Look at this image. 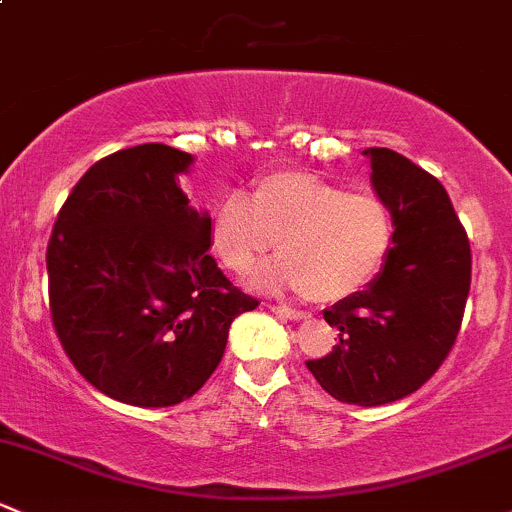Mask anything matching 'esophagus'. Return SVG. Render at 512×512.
<instances>
[{
  "instance_id": "esophagus-1",
  "label": "esophagus",
  "mask_w": 512,
  "mask_h": 512,
  "mask_svg": "<svg viewBox=\"0 0 512 512\" xmlns=\"http://www.w3.org/2000/svg\"><path fill=\"white\" fill-rule=\"evenodd\" d=\"M268 310H271V312H276L278 317H285V320H302V317H305V312H300V310H293V307L278 305V302H268Z\"/></svg>"
}]
</instances>
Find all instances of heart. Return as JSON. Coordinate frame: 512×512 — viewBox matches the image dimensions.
Returning <instances> with one entry per match:
<instances>
[{
	"label": "heart",
	"instance_id": "obj_1",
	"mask_svg": "<svg viewBox=\"0 0 512 512\" xmlns=\"http://www.w3.org/2000/svg\"><path fill=\"white\" fill-rule=\"evenodd\" d=\"M212 246L227 268L246 276L276 244L263 273L273 285L302 288L315 302L354 295L386 266L395 239L390 207L373 192H346L302 170L256 180L251 197L227 192L212 210Z\"/></svg>",
	"mask_w": 512,
	"mask_h": 512
}]
</instances>
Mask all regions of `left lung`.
Returning <instances> with one entry per match:
<instances>
[{"label": "left lung", "instance_id": "8db88e82", "mask_svg": "<svg viewBox=\"0 0 512 512\" xmlns=\"http://www.w3.org/2000/svg\"><path fill=\"white\" fill-rule=\"evenodd\" d=\"M364 156L393 214V249L366 290L324 310L339 344L305 364L332 398L373 408L425 386L452 351L469 298L471 246L434 175L390 148Z\"/></svg>", "mask_w": 512, "mask_h": 512}]
</instances>
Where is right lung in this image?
I'll return each instance as SVG.
<instances>
[{
	"instance_id": "add662e5",
	"label": "right lung",
	"mask_w": 512,
	"mask_h": 512,
	"mask_svg": "<svg viewBox=\"0 0 512 512\" xmlns=\"http://www.w3.org/2000/svg\"><path fill=\"white\" fill-rule=\"evenodd\" d=\"M192 156L141 144L102 158L60 207L46 251L65 354L109 398L168 408L192 398L258 300L210 254V214L178 185Z\"/></svg>"
}]
</instances>
